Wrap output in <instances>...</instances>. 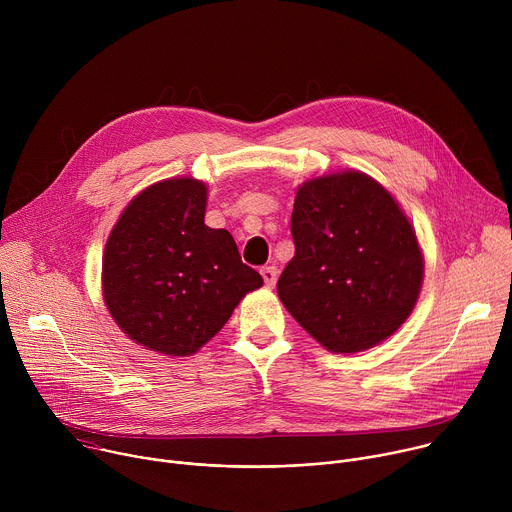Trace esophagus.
Instances as JSON below:
<instances>
[{"label": "esophagus", "mask_w": 512, "mask_h": 512, "mask_svg": "<svg viewBox=\"0 0 512 512\" xmlns=\"http://www.w3.org/2000/svg\"><path fill=\"white\" fill-rule=\"evenodd\" d=\"M261 277H263V281H265V285H267L269 289L275 287V281H277V267H273V265L263 267V269H261Z\"/></svg>", "instance_id": "esophagus-1"}]
</instances>
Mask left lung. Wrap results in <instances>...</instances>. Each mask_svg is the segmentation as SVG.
<instances>
[{"label":"left lung","instance_id":"1","mask_svg":"<svg viewBox=\"0 0 512 512\" xmlns=\"http://www.w3.org/2000/svg\"><path fill=\"white\" fill-rule=\"evenodd\" d=\"M291 237L296 255L277 296L326 350H369L411 316L423 251L399 202L369 174L342 170L300 184Z\"/></svg>","mask_w":512,"mask_h":512}]
</instances>
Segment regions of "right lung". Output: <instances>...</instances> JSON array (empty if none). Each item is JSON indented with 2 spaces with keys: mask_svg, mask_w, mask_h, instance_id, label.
<instances>
[{
  "mask_svg": "<svg viewBox=\"0 0 512 512\" xmlns=\"http://www.w3.org/2000/svg\"><path fill=\"white\" fill-rule=\"evenodd\" d=\"M208 186L192 176L141 190L103 251L105 306L127 338L166 354H196L263 285L225 229L204 225Z\"/></svg>",
  "mask_w": 512,
  "mask_h": 512,
  "instance_id": "1",
  "label": "right lung"
}]
</instances>
